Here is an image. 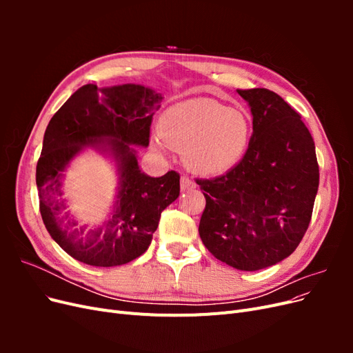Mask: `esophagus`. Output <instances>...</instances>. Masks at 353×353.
I'll return each instance as SVG.
<instances>
[{
  "label": "esophagus",
  "mask_w": 353,
  "mask_h": 353,
  "mask_svg": "<svg viewBox=\"0 0 353 353\" xmlns=\"http://www.w3.org/2000/svg\"><path fill=\"white\" fill-rule=\"evenodd\" d=\"M193 188H196V183L191 178H188V176H181V190L183 191H190V190H193Z\"/></svg>",
  "instance_id": "1"
}]
</instances>
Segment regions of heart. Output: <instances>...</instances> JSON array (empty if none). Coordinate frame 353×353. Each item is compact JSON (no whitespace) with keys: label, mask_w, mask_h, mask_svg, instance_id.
Returning <instances> with one entry per match:
<instances>
[{"label":"heart","mask_w":353,"mask_h":353,"mask_svg":"<svg viewBox=\"0 0 353 353\" xmlns=\"http://www.w3.org/2000/svg\"><path fill=\"white\" fill-rule=\"evenodd\" d=\"M250 122L244 112L208 97L175 103L160 117V134L166 143L184 147L185 163L203 175H218L243 159L250 141ZM162 150L165 142L153 138Z\"/></svg>","instance_id":"obj_1"}]
</instances>
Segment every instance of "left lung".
Wrapping results in <instances>:
<instances>
[{"label":"left lung","instance_id":"left-lung-1","mask_svg":"<svg viewBox=\"0 0 353 353\" xmlns=\"http://www.w3.org/2000/svg\"><path fill=\"white\" fill-rule=\"evenodd\" d=\"M253 116L249 148L225 175L197 179L206 208L199 234L215 258L240 271L290 256L311 222L319 184L315 144L279 94L237 90Z\"/></svg>","mask_w":353,"mask_h":353}]
</instances>
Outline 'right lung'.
Returning <instances> with one entry per match:
<instances>
[{
    "instance_id": "obj_1",
    "label": "right lung",
    "mask_w": 353,
    "mask_h": 353,
    "mask_svg": "<svg viewBox=\"0 0 353 353\" xmlns=\"http://www.w3.org/2000/svg\"><path fill=\"white\" fill-rule=\"evenodd\" d=\"M163 97L137 83L83 85L51 117L37 165L39 210L51 239L73 259L117 266L137 259L152 243L162 212L179 196V175L144 174L135 145L147 147L153 114ZM87 148L112 158L118 172L114 210L100 228H78L62 199L71 160Z\"/></svg>"
}]
</instances>
